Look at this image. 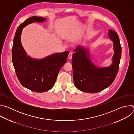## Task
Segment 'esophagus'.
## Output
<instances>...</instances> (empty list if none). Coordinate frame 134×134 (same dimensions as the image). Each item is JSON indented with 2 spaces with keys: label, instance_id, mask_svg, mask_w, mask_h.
Segmentation results:
<instances>
[{
  "label": "esophagus",
  "instance_id": "34e87169",
  "mask_svg": "<svg viewBox=\"0 0 134 134\" xmlns=\"http://www.w3.org/2000/svg\"><path fill=\"white\" fill-rule=\"evenodd\" d=\"M72 52H70V53H69V54H68V58H69V59H71L72 58Z\"/></svg>",
  "mask_w": 134,
  "mask_h": 134
}]
</instances>
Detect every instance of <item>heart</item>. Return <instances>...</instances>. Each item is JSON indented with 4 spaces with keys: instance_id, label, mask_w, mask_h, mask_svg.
<instances>
[{
    "instance_id": "b5f03b06",
    "label": "heart",
    "mask_w": 134,
    "mask_h": 134,
    "mask_svg": "<svg viewBox=\"0 0 134 134\" xmlns=\"http://www.w3.org/2000/svg\"><path fill=\"white\" fill-rule=\"evenodd\" d=\"M68 39H70V38H69V37H68Z\"/></svg>"
}]
</instances>
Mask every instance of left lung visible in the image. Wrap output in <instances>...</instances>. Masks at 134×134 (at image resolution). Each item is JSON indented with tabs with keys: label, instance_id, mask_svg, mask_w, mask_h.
<instances>
[{
	"label": "left lung",
	"instance_id": "1",
	"mask_svg": "<svg viewBox=\"0 0 134 134\" xmlns=\"http://www.w3.org/2000/svg\"><path fill=\"white\" fill-rule=\"evenodd\" d=\"M108 36L113 42L114 54L110 66L99 67L90 58L89 49L77 47L72 57L74 85L79 90L87 93H97L112 84L118 74L121 55V47L117 33L109 30Z\"/></svg>",
	"mask_w": 134,
	"mask_h": 134
}]
</instances>
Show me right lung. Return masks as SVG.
<instances>
[{"label": "right lung", "mask_w": 134, "mask_h": 134, "mask_svg": "<svg viewBox=\"0 0 134 134\" xmlns=\"http://www.w3.org/2000/svg\"><path fill=\"white\" fill-rule=\"evenodd\" d=\"M46 19L36 16L29 17L17 29L12 48V62L20 83L31 91L41 93L53 86L57 76L67 62L69 51L57 53L41 59L27 55L21 41L23 29L34 22H44Z\"/></svg>", "instance_id": "add662e5"}]
</instances>
